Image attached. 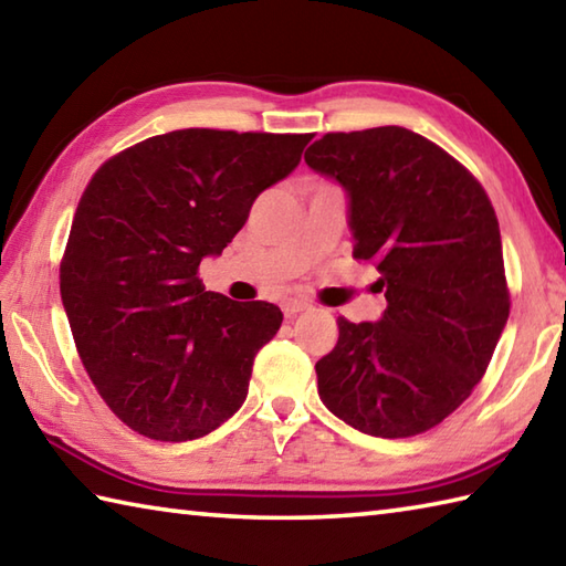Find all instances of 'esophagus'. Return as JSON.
Wrapping results in <instances>:
<instances>
[{
    "mask_svg": "<svg viewBox=\"0 0 566 566\" xmlns=\"http://www.w3.org/2000/svg\"><path fill=\"white\" fill-rule=\"evenodd\" d=\"M281 307H283L285 317H295V315H301L303 311H307L311 305H307L305 301H285Z\"/></svg>",
    "mask_w": 566,
    "mask_h": 566,
    "instance_id": "34e87169",
    "label": "esophagus"
}]
</instances>
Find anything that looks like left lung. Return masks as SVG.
<instances>
[{
    "label": "left lung",
    "mask_w": 566,
    "mask_h": 566,
    "mask_svg": "<svg viewBox=\"0 0 566 566\" xmlns=\"http://www.w3.org/2000/svg\"><path fill=\"white\" fill-rule=\"evenodd\" d=\"M347 195L352 255L371 261L387 311L339 317L315 365L337 419L379 439L433 429L483 379L510 315L503 241L485 189L407 127L327 133L305 153Z\"/></svg>",
    "instance_id": "8db88e82"
}]
</instances>
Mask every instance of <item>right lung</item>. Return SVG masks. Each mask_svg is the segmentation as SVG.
Listing matches in <instances>:
<instances>
[{"instance_id":"1","label":"right lung","mask_w":566,"mask_h":566,"mask_svg":"<svg viewBox=\"0 0 566 566\" xmlns=\"http://www.w3.org/2000/svg\"><path fill=\"white\" fill-rule=\"evenodd\" d=\"M311 137L187 127L127 147L85 187L61 301L85 371L133 431L195 441L247 401L255 352L283 313L207 291L197 271Z\"/></svg>"}]
</instances>
